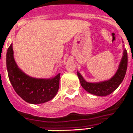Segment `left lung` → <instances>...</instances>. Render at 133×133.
<instances>
[{
    "instance_id": "obj_1",
    "label": "left lung",
    "mask_w": 133,
    "mask_h": 133,
    "mask_svg": "<svg viewBox=\"0 0 133 133\" xmlns=\"http://www.w3.org/2000/svg\"><path fill=\"white\" fill-rule=\"evenodd\" d=\"M127 68V52L126 50L124 51V56L122 57V61L120 63L119 67L117 72L116 73L114 77L110 80L99 83H87L81 76L79 72H77V76L81 82L82 87L88 91L89 93L92 94L97 96H107L109 95L118 87L121 83L124 80Z\"/></svg>"
}]
</instances>
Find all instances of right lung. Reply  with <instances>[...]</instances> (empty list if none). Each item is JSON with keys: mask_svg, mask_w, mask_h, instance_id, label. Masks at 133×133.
<instances>
[{"mask_svg": "<svg viewBox=\"0 0 133 133\" xmlns=\"http://www.w3.org/2000/svg\"><path fill=\"white\" fill-rule=\"evenodd\" d=\"M8 75L16 93L25 102L41 104L51 100L59 89L60 74L52 79H36L23 73L15 63L12 44L6 52Z\"/></svg>", "mask_w": 133, "mask_h": 133, "instance_id": "obj_1", "label": "right lung"}]
</instances>
